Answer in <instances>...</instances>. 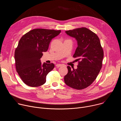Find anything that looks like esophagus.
<instances>
[{
	"instance_id": "esophagus-1",
	"label": "esophagus",
	"mask_w": 121,
	"mask_h": 121,
	"mask_svg": "<svg viewBox=\"0 0 121 121\" xmlns=\"http://www.w3.org/2000/svg\"><path fill=\"white\" fill-rule=\"evenodd\" d=\"M61 66H62V64H57L56 65V66L57 67H59Z\"/></svg>"
}]
</instances>
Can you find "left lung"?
<instances>
[{
    "instance_id": "obj_1",
    "label": "left lung",
    "mask_w": 121,
    "mask_h": 121,
    "mask_svg": "<svg viewBox=\"0 0 121 121\" xmlns=\"http://www.w3.org/2000/svg\"><path fill=\"white\" fill-rule=\"evenodd\" d=\"M65 33L77 41L73 57H77L79 61L76 69L67 66L68 73L64 81L69 87L82 90L91 85L98 76L102 67L103 49L98 36L87 28L66 30Z\"/></svg>"
}]
</instances>
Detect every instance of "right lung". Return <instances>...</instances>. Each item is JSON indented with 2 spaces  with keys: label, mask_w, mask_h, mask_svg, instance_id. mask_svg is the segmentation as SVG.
I'll use <instances>...</instances> for the list:
<instances>
[{
  "label": "right lung",
  "mask_w": 121,
  "mask_h": 121,
  "mask_svg": "<svg viewBox=\"0 0 121 121\" xmlns=\"http://www.w3.org/2000/svg\"><path fill=\"white\" fill-rule=\"evenodd\" d=\"M60 32V30L36 29L21 38L14 58L16 71L27 85L36 87L45 83L47 75L53 69L55 65L53 63L42 64L40 59L43 53L48 50L51 40Z\"/></svg>",
  "instance_id": "right-lung-1"
}]
</instances>
